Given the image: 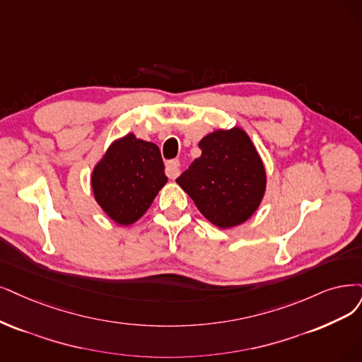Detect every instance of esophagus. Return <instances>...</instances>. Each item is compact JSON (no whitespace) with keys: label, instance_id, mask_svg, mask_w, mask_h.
Segmentation results:
<instances>
[{"label":"esophagus","instance_id":"esophagus-1","mask_svg":"<svg viewBox=\"0 0 362 362\" xmlns=\"http://www.w3.org/2000/svg\"><path fill=\"white\" fill-rule=\"evenodd\" d=\"M179 168H180V163L177 159H171L165 164V174L170 179H176L179 176Z\"/></svg>","mask_w":362,"mask_h":362}]
</instances>
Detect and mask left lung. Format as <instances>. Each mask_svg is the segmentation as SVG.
<instances>
[{
    "label": "left lung",
    "instance_id": "8db88e82",
    "mask_svg": "<svg viewBox=\"0 0 362 362\" xmlns=\"http://www.w3.org/2000/svg\"><path fill=\"white\" fill-rule=\"evenodd\" d=\"M198 147L202 156L176 182L213 225L231 228L243 223L265 192V170L247 134L240 128L219 129Z\"/></svg>",
    "mask_w": 362,
    "mask_h": 362
}]
</instances>
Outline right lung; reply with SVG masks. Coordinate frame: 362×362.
I'll use <instances>...</instances> for the list:
<instances>
[{
	"label": "right lung",
	"instance_id": "right-lung-1",
	"mask_svg": "<svg viewBox=\"0 0 362 362\" xmlns=\"http://www.w3.org/2000/svg\"><path fill=\"white\" fill-rule=\"evenodd\" d=\"M101 209L119 225L139 221L167 183L158 146L128 134L115 141L92 173Z\"/></svg>",
	"mask_w": 362,
	"mask_h": 362
}]
</instances>
